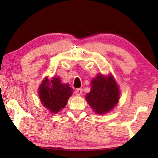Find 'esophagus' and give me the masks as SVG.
Listing matches in <instances>:
<instances>
[{
    "instance_id": "esophagus-1",
    "label": "esophagus",
    "mask_w": 158,
    "mask_h": 158,
    "mask_svg": "<svg viewBox=\"0 0 158 158\" xmlns=\"http://www.w3.org/2000/svg\"><path fill=\"white\" fill-rule=\"evenodd\" d=\"M75 94L76 95H81V94H82V88H77V89H76L75 90Z\"/></svg>"
}]
</instances>
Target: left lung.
<instances>
[{
	"label": "left lung",
	"mask_w": 158,
	"mask_h": 158,
	"mask_svg": "<svg viewBox=\"0 0 158 158\" xmlns=\"http://www.w3.org/2000/svg\"><path fill=\"white\" fill-rule=\"evenodd\" d=\"M119 88L111 76L108 78L101 75L91 81V90L86 99L96 113L103 114L113 109L118 102Z\"/></svg>",
	"instance_id": "obj_1"
}]
</instances>
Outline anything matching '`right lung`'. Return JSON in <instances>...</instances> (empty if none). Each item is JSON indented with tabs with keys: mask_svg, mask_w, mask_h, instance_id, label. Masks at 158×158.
Listing matches in <instances>:
<instances>
[{
	"mask_svg": "<svg viewBox=\"0 0 158 158\" xmlns=\"http://www.w3.org/2000/svg\"><path fill=\"white\" fill-rule=\"evenodd\" d=\"M39 97L41 103L52 113H58L64 108L73 89L68 84H62L60 78H48L43 81L39 88Z\"/></svg>",
	"mask_w": 158,
	"mask_h": 158,
	"instance_id": "add662e5",
	"label": "right lung"
}]
</instances>
